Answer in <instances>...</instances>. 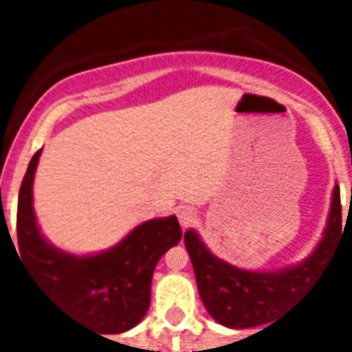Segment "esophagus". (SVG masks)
I'll return each instance as SVG.
<instances>
[{
    "mask_svg": "<svg viewBox=\"0 0 352 352\" xmlns=\"http://www.w3.org/2000/svg\"><path fill=\"white\" fill-rule=\"evenodd\" d=\"M195 217H197V213H195L194 208H190V206H179L178 208V220H179V223H182V227L192 226V223L195 222Z\"/></svg>",
    "mask_w": 352,
    "mask_h": 352,
    "instance_id": "esophagus-1",
    "label": "esophagus"
}]
</instances>
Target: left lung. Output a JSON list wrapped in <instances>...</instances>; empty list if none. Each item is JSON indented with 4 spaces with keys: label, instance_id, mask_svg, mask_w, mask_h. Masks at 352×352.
<instances>
[{
    "label": "left lung",
    "instance_id": "1",
    "mask_svg": "<svg viewBox=\"0 0 352 352\" xmlns=\"http://www.w3.org/2000/svg\"><path fill=\"white\" fill-rule=\"evenodd\" d=\"M340 236V188L335 185L321 241L301 263L272 272L236 268L213 256L194 229L185 232V247L194 266L199 296L208 314L219 324L243 329L270 322L289 301L310 287L331 259Z\"/></svg>",
    "mask_w": 352,
    "mask_h": 352
}]
</instances>
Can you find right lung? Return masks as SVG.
Here are the masks:
<instances>
[{"label":"right lung","instance_id":"right-lung-1","mask_svg":"<svg viewBox=\"0 0 352 352\" xmlns=\"http://www.w3.org/2000/svg\"><path fill=\"white\" fill-rule=\"evenodd\" d=\"M40 153L42 149L31 158L19 190V256L40 289L76 321L104 335L129 331L148 312L155 266L182 239L178 219L170 214L148 220L98 254L76 256L56 248L40 232L33 210V179Z\"/></svg>","mask_w":352,"mask_h":352}]
</instances>
